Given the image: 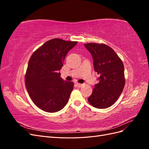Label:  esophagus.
<instances>
[{
    "mask_svg": "<svg viewBox=\"0 0 149 149\" xmlns=\"http://www.w3.org/2000/svg\"><path fill=\"white\" fill-rule=\"evenodd\" d=\"M76 85H77L78 87L80 88V87H81L83 84H80V83H76Z\"/></svg>",
    "mask_w": 149,
    "mask_h": 149,
    "instance_id": "obj_1",
    "label": "esophagus"
}]
</instances>
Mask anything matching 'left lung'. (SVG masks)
<instances>
[{
  "label": "left lung",
  "instance_id": "1",
  "mask_svg": "<svg viewBox=\"0 0 149 149\" xmlns=\"http://www.w3.org/2000/svg\"><path fill=\"white\" fill-rule=\"evenodd\" d=\"M84 47L91 53L95 72L100 76L88 100L98 109H106L118 100L125 85L124 66L114 49L103 43H89Z\"/></svg>",
  "mask_w": 149,
  "mask_h": 149
}]
</instances>
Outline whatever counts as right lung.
<instances>
[{
    "mask_svg": "<svg viewBox=\"0 0 149 149\" xmlns=\"http://www.w3.org/2000/svg\"><path fill=\"white\" fill-rule=\"evenodd\" d=\"M77 43L52 39L31 56L25 76V86L31 100L42 110L59 111L68 101L74 83L63 79L59 71L68 52Z\"/></svg>",
    "mask_w": 149,
    "mask_h": 149,
    "instance_id": "add662e5",
    "label": "right lung"
}]
</instances>
